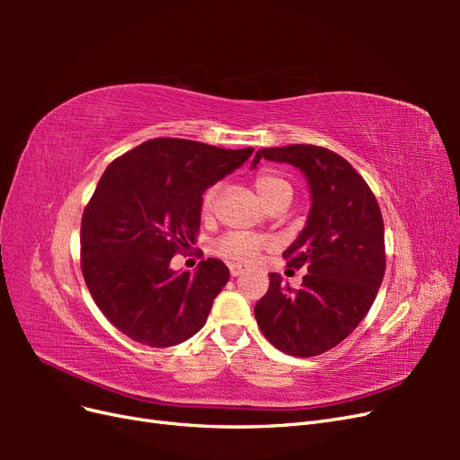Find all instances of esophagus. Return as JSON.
I'll list each match as a JSON object with an SVG mask.
<instances>
[{
    "instance_id": "1",
    "label": "esophagus",
    "mask_w": 460,
    "mask_h": 460,
    "mask_svg": "<svg viewBox=\"0 0 460 460\" xmlns=\"http://www.w3.org/2000/svg\"><path fill=\"white\" fill-rule=\"evenodd\" d=\"M228 269H230V274H232V276H240V274L245 270V269L242 267V264H235V262H234V264H228Z\"/></svg>"
}]
</instances>
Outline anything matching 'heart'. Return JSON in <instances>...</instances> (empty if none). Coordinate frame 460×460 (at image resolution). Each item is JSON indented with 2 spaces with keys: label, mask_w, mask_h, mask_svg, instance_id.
<instances>
[{
  "label": "heart",
  "mask_w": 460,
  "mask_h": 460,
  "mask_svg": "<svg viewBox=\"0 0 460 460\" xmlns=\"http://www.w3.org/2000/svg\"><path fill=\"white\" fill-rule=\"evenodd\" d=\"M253 186L261 199L269 207H274L278 201L291 198V186L286 182L282 176H278L270 171H262L255 174ZM218 198V186H211L203 191L201 196V215L211 217L215 213V205ZM264 247H269V240L259 238V235L247 234V232H230L222 235L218 242H215L213 252L220 257L238 261V262H253L257 261L259 253Z\"/></svg>",
  "instance_id": "obj_1"
}]
</instances>
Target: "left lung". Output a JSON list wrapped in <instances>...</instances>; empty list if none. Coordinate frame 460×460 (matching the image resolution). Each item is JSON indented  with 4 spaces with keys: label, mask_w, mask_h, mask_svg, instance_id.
<instances>
[{
    "label": "left lung",
    "mask_w": 460,
    "mask_h": 460,
    "mask_svg": "<svg viewBox=\"0 0 460 460\" xmlns=\"http://www.w3.org/2000/svg\"><path fill=\"white\" fill-rule=\"evenodd\" d=\"M261 159L297 166L309 182L311 211L284 252L288 267L307 270L301 288L269 274L255 318L280 351L314 357L349 336L372 307L385 272L384 218L365 178L338 153L296 144L259 149L252 166Z\"/></svg>",
    "instance_id": "1"
}]
</instances>
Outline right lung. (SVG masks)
Returning <instances> with one entry per match:
<instances>
[{
	"instance_id": "right-lung-1",
	"label": "right lung",
	"mask_w": 460,
	"mask_h": 460,
	"mask_svg": "<svg viewBox=\"0 0 460 460\" xmlns=\"http://www.w3.org/2000/svg\"><path fill=\"white\" fill-rule=\"evenodd\" d=\"M252 153L155 137L105 169L82 215L80 267L97 307L134 341L171 347L207 323L228 267L207 259L190 274L171 261L198 240L203 191Z\"/></svg>"
}]
</instances>
